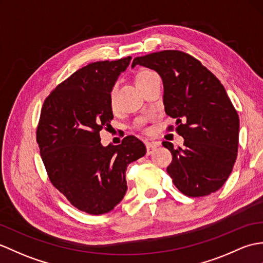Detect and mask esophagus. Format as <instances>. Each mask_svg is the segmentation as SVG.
I'll return each instance as SVG.
<instances>
[{"label": "esophagus", "mask_w": 263, "mask_h": 263, "mask_svg": "<svg viewBox=\"0 0 263 263\" xmlns=\"http://www.w3.org/2000/svg\"><path fill=\"white\" fill-rule=\"evenodd\" d=\"M158 144L155 143H146V155H151L157 149Z\"/></svg>", "instance_id": "obj_1"}]
</instances>
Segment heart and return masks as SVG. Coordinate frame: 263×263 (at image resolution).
<instances>
[{
  "label": "heart",
  "instance_id": "1",
  "mask_svg": "<svg viewBox=\"0 0 263 263\" xmlns=\"http://www.w3.org/2000/svg\"><path fill=\"white\" fill-rule=\"evenodd\" d=\"M152 74H155L154 71H150V70H143V71H140L139 74L136 76V84L137 86L138 85L141 84L144 79L148 78L149 76H151ZM117 88V85H114L113 88L111 89V93H109V104H111V106H113V95H114V90Z\"/></svg>",
  "mask_w": 263,
  "mask_h": 263
}]
</instances>
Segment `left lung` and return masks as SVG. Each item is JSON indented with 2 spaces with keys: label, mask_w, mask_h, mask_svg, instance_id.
<instances>
[{
  "label": "left lung",
  "mask_w": 263,
  "mask_h": 263,
  "mask_svg": "<svg viewBox=\"0 0 263 263\" xmlns=\"http://www.w3.org/2000/svg\"><path fill=\"white\" fill-rule=\"evenodd\" d=\"M136 65L160 75L164 111L185 140L184 148L176 150L162 142L173 155L167 173L174 185L189 197L215 193L231 175L239 148V115L227 90L199 60L179 50L137 57Z\"/></svg>",
  "instance_id": "left-lung-1"
}]
</instances>
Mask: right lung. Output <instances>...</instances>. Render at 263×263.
Segmentation results:
<instances>
[{
    "label": "right lung",
    "mask_w": 263,
    "mask_h": 263,
    "mask_svg": "<svg viewBox=\"0 0 263 263\" xmlns=\"http://www.w3.org/2000/svg\"><path fill=\"white\" fill-rule=\"evenodd\" d=\"M131 57L90 63L60 83L44 102L36 142L51 184L79 211L101 215L126 193L127 164L145 155V145L127 136L103 146L100 132L111 127L109 93Z\"/></svg>",
    "instance_id": "right-lung-1"
}]
</instances>
